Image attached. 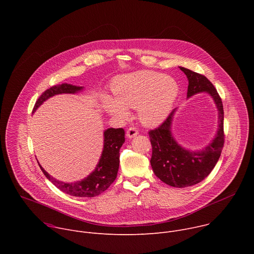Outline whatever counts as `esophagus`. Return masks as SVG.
Wrapping results in <instances>:
<instances>
[{
    "instance_id": "obj_1",
    "label": "esophagus",
    "mask_w": 254,
    "mask_h": 254,
    "mask_svg": "<svg viewBox=\"0 0 254 254\" xmlns=\"http://www.w3.org/2000/svg\"><path fill=\"white\" fill-rule=\"evenodd\" d=\"M137 133H138V129H137L136 127H129V128L127 130V136L129 137V138L135 136Z\"/></svg>"
}]
</instances>
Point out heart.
Instances as JSON below:
<instances>
[{
  "label": "heart",
  "mask_w": 254,
  "mask_h": 254,
  "mask_svg": "<svg viewBox=\"0 0 254 254\" xmlns=\"http://www.w3.org/2000/svg\"><path fill=\"white\" fill-rule=\"evenodd\" d=\"M115 98L104 96L105 112L118 120L128 117L127 108H137L140 121L149 126L163 122L178 94L174 78L160 72L140 70L116 78L112 84Z\"/></svg>",
  "instance_id": "heart-1"
}]
</instances>
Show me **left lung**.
Returning a JSON list of instances; mask_svg holds the SVG:
<instances>
[{"label": "left lung", "instance_id": "1", "mask_svg": "<svg viewBox=\"0 0 254 254\" xmlns=\"http://www.w3.org/2000/svg\"><path fill=\"white\" fill-rule=\"evenodd\" d=\"M189 80L188 97L207 91L214 99L219 111V128L213 141L201 152H189L180 147L171 133L172 112L156 128L149 130L152 143L151 165L155 175L167 185L185 188L203 181L218 162L224 146V112L220 95L212 82L203 74L180 67Z\"/></svg>", "mask_w": 254, "mask_h": 254}]
</instances>
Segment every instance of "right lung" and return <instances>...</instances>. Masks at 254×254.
I'll use <instances>...</instances> for the list:
<instances>
[{
    "instance_id": "add662e5",
    "label": "right lung",
    "mask_w": 254,
    "mask_h": 254,
    "mask_svg": "<svg viewBox=\"0 0 254 254\" xmlns=\"http://www.w3.org/2000/svg\"><path fill=\"white\" fill-rule=\"evenodd\" d=\"M81 86H75L67 83L54 85L45 90L36 101L33 112L49 97L59 93H75L81 90ZM124 128H108L104 131V146L101 158L95 170L85 179L75 183H63L52 178L40 165V168L46 178L59 190L75 197L90 198L104 192L110 187L118 176L120 167V150L125 142Z\"/></svg>"
}]
</instances>
